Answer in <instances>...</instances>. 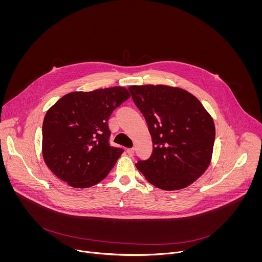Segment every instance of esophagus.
Returning a JSON list of instances; mask_svg holds the SVG:
<instances>
[{
    "instance_id": "esophagus-1",
    "label": "esophagus",
    "mask_w": 262,
    "mask_h": 262,
    "mask_svg": "<svg viewBox=\"0 0 262 262\" xmlns=\"http://www.w3.org/2000/svg\"><path fill=\"white\" fill-rule=\"evenodd\" d=\"M126 151H127V153H128L130 156H132V155L134 154V148H128Z\"/></svg>"
}]
</instances>
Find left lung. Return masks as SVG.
<instances>
[{
  "label": "left lung",
  "mask_w": 262,
  "mask_h": 262,
  "mask_svg": "<svg viewBox=\"0 0 262 262\" xmlns=\"http://www.w3.org/2000/svg\"><path fill=\"white\" fill-rule=\"evenodd\" d=\"M135 105L143 114L153 151L136 167L154 187L185 188L210 165L215 124L202 103L190 93L164 84L130 85Z\"/></svg>",
  "instance_id": "1"
}]
</instances>
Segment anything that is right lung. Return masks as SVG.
I'll use <instances>...</instances> for the list:
<instances>
[{"mask_svg": "<svg viewBox=\"0 0 262 262\" xmlns=\"http://www.w3.org/2000/svg\"><path fill=\"white\" fill-rule=\"evenodd\" d=\"M130 98L126 88L74 92L59 99L45 114L42 154L48 168L71 187L97 185L123 153L111 146L108 121Z\"/></svg>", "mask_w": 262, "mask_h": 262, "instance_id": "obj_1", "label": "right lung"}]
</instances>
